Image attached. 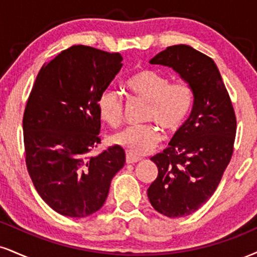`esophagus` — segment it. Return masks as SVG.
Returning a JSON list of instances; mask_svg holds the SVG:
<instances>
[{
	"label": "esophagus",
	"mask_w": 257,
	"mask_h": 257,
	"mask_svg": "<svg viewBox=\"0 0 257 257\" xmlns=\"http://www.w3.org/2000/svg\"><path fill=\"white\" fill-rule=\"evenodd\" d=\"M141 158L140 157H137V156H133V154H126L125 156V162L126 164H134V163H138L140 162Z\"/></svg>",
	"instance_id": "obj_1"
}]
</instances>
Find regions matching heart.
<instances>
[{
  "label": "heart",
  "instance_id": "heart-1",
  "mask_svg": "<svg viewBox=\"0 0 257 257\" xmlns=\"http://www.w3.org/2000/svg\"><path fill=\"white\" fill-rule=\"evenodd\" d=\"M125 86L133 94L148 103L145 116L147 122L158 124L168 135L179 132L193 105V93L187 82H171L166 74L144 68L133 73ZM98 111L101 119L110 125H119L124 115L122 95L115 89L106 88L98 98ZM160 140L162 133L154 124L128 126L112 137L113 144L133 156L151 152Z\"/></svg>",
  "mask_w": 257,
  "mask_h": 257
}]
</instances>
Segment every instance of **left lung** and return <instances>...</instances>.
Masks as SVG:
<instances>
[{"instance_id": "1", "label": "left lung", "mask_w": 257, "mask_h": 257, "mask_svg": "<svg viewBox=\"0 0 257 257\" xmlns=\"http://www.w3.org/2000/svg\"><path fill=\"white\" fill-rule=\"evenodd\" d=\"M151 64L172 68L189 85L194 105L169 147L151 160L158 176L147 190L160 214L179 218L196 212L214 194L230 163L236 115L217 64L189 45H172Z\"/></svg>"}]
</instances>
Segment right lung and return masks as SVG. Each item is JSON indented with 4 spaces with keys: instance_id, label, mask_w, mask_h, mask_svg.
Segmentation results:
<instances>
[{
    "instance_id": "obj_1",
    "label": "right lung",
    "mask_w": 257,
    "mask_h": 257,
    "mask_svg": "<svg viewBox=\"0 0 257 257\" xmlns=\"http://www.w3.org/2000/svg\"><path fill=\"white\" fill-rule=\"evenodd\" d=\"M118 52L74 45L44 64L25 107L26 166L36 190L54 211L83 218L101 208L111 179L125 163L112 146L98 156V98L122 68Z\"/></svg>"
}]
</instances>
